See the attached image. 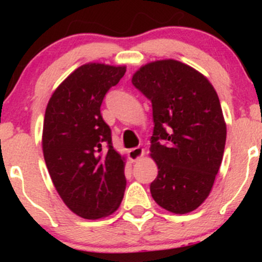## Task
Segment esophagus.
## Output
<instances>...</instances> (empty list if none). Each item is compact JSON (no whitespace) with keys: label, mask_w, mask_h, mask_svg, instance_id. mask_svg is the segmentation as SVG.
<instances>
[{"label":"esophagus","mask_w":262,"mask_h":262,"mask_svg":"<svg viewBox=\"0 0 262 262\" xmlns=\"http://www.w3.org/2000/svg\"><path fill=\"white\" fill-rule=\"evenodd\" d=\"M143 155H144V149L140 148V146H138V148L130 149V150H129V151H128V156H129V159H130L132 161L139 160V159H140Z\"/></svg>","instance_id":"obj_1"}]
</instances>
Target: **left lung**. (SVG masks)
<instances>
[{"label":"left lung","instance_id":"left-lung-1","mask_svg":"<svg viewBox=\"0 0 262 262\" xmlns=\"http://www.w3.org/2000/svg\"><path fill=\"white\" fill-rule=\"evenodd\" d=\"M133 85L151 101L150 156L158 176L150 192L176 214L194 210L209 196L227 139L221 102L206 76L172 59L141 66Z\"/></svg>","mask_w":262,"mask_h":262}]
</instances>
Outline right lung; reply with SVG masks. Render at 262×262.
Returning a JSON list of instances; mask_svg holds the SVG:
<instances>
[{
  "instance_id": "obj_1",
  "label": "right lung",
  "mask_w": 262,
  "mask_h": 262,
  "mask_svg": "<svg viewBox=\"0 0 262 262\" xmlns=\"http://www.w3.org/2000/svg\"><path fill=\"white\" fill-rule=\"evenodd\" d=\"M124 74L125 66H80L60 83L45 110V164L59 196L81 218L112 214L124 196L125 159L114 150L101 114L104 96Z\"/></svg>"
}]
</instances>
